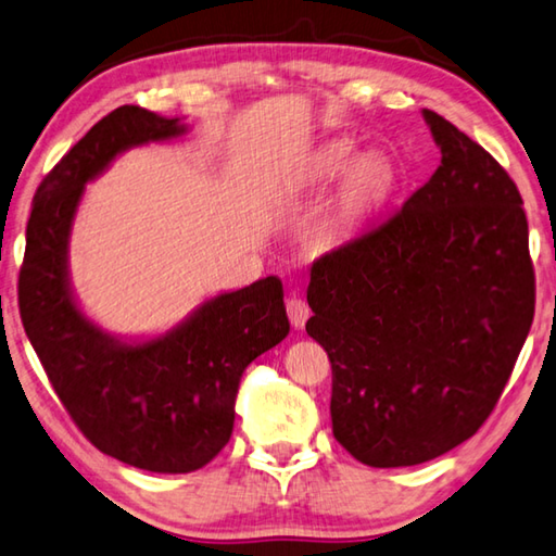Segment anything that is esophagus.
I'll return each instance as SVG.
<instances>
[{"label": "esophagus", "instance_id": "obj_1", "mask_svg": "<svg viewBox=\"0 0 556 556\" xmlns=\"http://www.w3.org/2000/svg\"><path fill=\"white\" fill-rule=\"evenodd\" d=\"M287 313H289L291 326H294V328H304L308 316H311V308H308V304H306L304 299H299V296L294 294V296L287 299Z\"/></svg>", "mask_w": 556, "mask_h": 556}]
</instances>
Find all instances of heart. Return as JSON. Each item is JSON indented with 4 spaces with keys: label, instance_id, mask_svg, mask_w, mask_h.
<instances>
[{
    "label": "heart",
    "instance_id": "b5f03b06",
    "mask_svg": "<svg viewBox=\"0 0 556 556\" xmlns=\"http://www.w3.org/2000/svg\"><path fill=\"white\" fill-rule=\"evenodd\" d=\"M340 177H345V181L328 224L330 236L336 238L348 236L375 218L389 204L399 181L396 167L389 157L377 153L359 155V150L348 140H332L316 150L308 157L301 181L308 189H326Z\"/></svg>",
    "mask_w": 556,
    "mask_h": 556
}]
</instances>
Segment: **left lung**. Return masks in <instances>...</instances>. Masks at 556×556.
Here are the masks:
<instances>
[{"label":"left lung","mask_w":556,"mask_h":556,"mask_svg":"<svg viewBox=\"0 0 556 556\" xmlns=\"http://www.w3.org/2000/svg\"><path fill=\"white\" fill-rule=\"evenodd\" d=\"M440 167L401 211L311 267L308 336L332 367V435L367 467H413L491 416L534 316L516 181L435 111Z\"/></svg>","instance_id":"left-lung-1"}]
</instances>
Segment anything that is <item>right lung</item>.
<instances>
[{"label": "right lung", "instance_id": "add662e5", "mask_svg": "<svg viewBox=\"0 0 556 556\" xmlns=\"http://www.w3.org/2000/svg\"><path fill=\"white\" fill-rule=\"evenodd\" d=\"M187 130L140 106L89 128L40 181L18 271L24 330L77 428L109 457L157 473L197 471L226 447L245 367L289 336L279 277L206 299L146 340L111 336L77 306L67 252L85 187L126 150Z\"/></svg>", "mask_w": 556, "mask_h": 556}]
</instances>
